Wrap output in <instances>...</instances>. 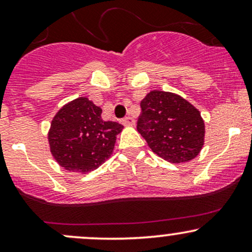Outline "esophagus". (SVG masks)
I'll return each instance as SVG.
<instances>
[{"instance_id": "1", "label": "esophagus", "mask_w": 252, "mask_h": 252, "mask_svg": "<svg viewBox=\"0 0 252 252\" xmlns=\"http://www.w3.org/2000/svg\"><path fill=\"white\" fill-rule=\"evenodd\" d=\"M122 123L126 126H135V120L132 117H126L122 121Z\"/></svg>"}]
</instances>
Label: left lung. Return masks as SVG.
Returning a JSON list of instances; mask_svg holds the SVG:
<instances>
[{
    "mask_svg": "<svg viewBox=\"0 0 252 252\" xmlns=\"http://www.w3.org/2000/svg\"><path fill=\"white\" fill-rule=\"evenodd\" d=\"M137 131L156 155L172 163L193 160L205 142V122L199 110L179 94L160 90L141 100Z\"/></svg>",
    "mask_w": 252,
    "mask_h": 252,
    "instance_id": "left-lung-1",
    "label": "left lung"
}]
</instances>
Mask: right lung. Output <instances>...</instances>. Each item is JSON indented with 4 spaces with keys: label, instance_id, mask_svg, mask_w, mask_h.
I'll return each instance as SVG.
<instances>
[{
    "label": "right lung",
    "instance_id": "1",
    "mask_svg": "<svg viewBox=\"0 0 252 252\" xmlns=\"http://www.w3.org/2000/svg\"><path fill=\"white\" fill-rule=\"evenodd\" d=\"M102 109L88 97H78L59 109L47 138L51 154L59 166L86 174L111 156L122 124L104 121Z\"/></svg>",
    "mask_w": 252,
    "mask_h": 252
}]
</instances>
